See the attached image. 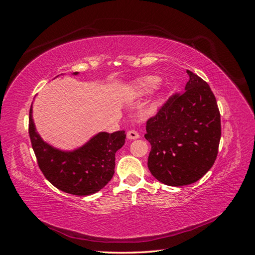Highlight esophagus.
Here are the masks:
<instances>
[{
  "instance_id": "esophagus-1",
  "label": "esophagus",
  "mask_w": 255,
  "mask_h": 255,
  "mask_svg": "<svg viewBox=\"0 0 255 255\" xmlns=\"http://www.w3.org/2000/svg\"><path fill=\"white\" fill-rule=\"evenodd\" d=\"M139 137H140V134L137 133L135 130H129L127 132V139L129 140H135V139H139Z\"/></svg>"
}]
</instances>
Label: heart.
Segmentation results:
<instances>
[{
  "instance_id": "1",
  "label": "heart",
  "mask_w": 255,
  "mask_h": 255,
  "mask_svg": "<svg viewBox=\"0 0 255 255\" xmlns=\"http://www.w3.org/2000/svg\"><path fill=\"white\" fill-rule=\"evenodd\" d=\"M159 84L157 77H145L140 79L133 86L132 90L136 96H143L154 91Z\"/></svg>"
}]
</instances>
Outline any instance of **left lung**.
I'll return each mask as SVG.
<instances>
[{
	"label": "left lung",
	"instance_id": "left-lung-1",
	"mask_svg": "<svg viewBox=\"0 0 255 255\" xmlns=\"http://www.w3.org/2000/svg\"><path fill=\"white\" fill-rule=\"evenodd\" d=\"M181 93L172 95L146 122L151 149L147 165L162 184L180 187L195 183L209 171L218 155L221 121L209 85L192 71Z\"/></svg>",
	"mask_w": 255,
	"mask_h": 255
}]
</instances>
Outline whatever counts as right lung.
<instances>
[{
    "label": "right lung",
    "instance_id": "obj_1",
    "mask_svg": "<svg viewBox=\"0 0 255 255\" xmlns=\"http://www.w3.org/2000/svg\"><path fill=\"white\" fill-rule=\"evenodd\" d=\"M28 134L43 175L57 189L74 195L98 192L111 180L115 168V152L125 144L126 139L124 130L113 133L99 132L78 149H56L43 142L36 131L32 106L28 116Z\"/></svg>",
    "mask_w": 255,
    "mask_h": 255
}]
</instances>
